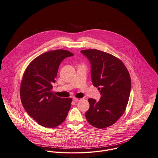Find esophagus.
Segmentation results:
<instances>
[{"label": "esophagus", "mask_w": 158, "mask_h": 158, "mask_svg": "<svg viewBox=\"0 0 158 158\" xmlns=\"http://www.w3.org/2000/svg\"><path fill=\"white\" fill-rule=\"evenodd\" d=\"M73 100L75 102H78L79 101L81 100V98H73Z\"/></svg>", "instance_id": "34e87169"}]
</instances>
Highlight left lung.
<instances>
[{"label":"left lung","instance_id":"1","mask_svg":"<svg viewBox=\"0 0 158 158\" xmlns=\"http://www.w3.org/2000/svg\"><path fill=\"white\" fill-rule=\"evenodd\" d=\"M81 52L90 61L93 85L101 95L98 102L88 99L86 119L92 126L104 129L115 124L126 110L131 90L129 72L123 61L112 54L97 49Z\"/></svg>","mask_w":158,"mask_h":158}]
</instances>
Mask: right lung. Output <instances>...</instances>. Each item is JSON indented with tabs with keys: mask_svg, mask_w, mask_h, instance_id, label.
<instances>
[{
	"mask_svg": "<svg viewBox=\"0 0 158 158\" xmlns=\"http://www.w3.org/2000/svg\"><path fill=\"white\" fill-rule=\"evenodd\" d=\"M72 56L63 49L46 52L34 59L23 73L20 89L22 105L42 126L53 128L60 125L71 108V98H60L51 90L60 63Z\"/></svg>",
	"mask_w": 158,
	"mask_h": 158,
	"instance_id": "right-lung-1",
	"label": "right lung"
}]
</instances>
